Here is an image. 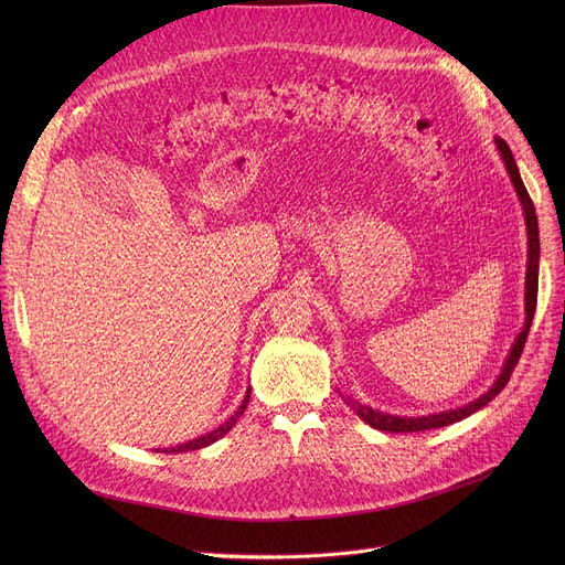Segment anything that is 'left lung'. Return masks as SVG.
I'll list each match as a JSON object with an SVG mask.
<instances>
[{
    "instance_id": "8db88e82",
    "label": "left lung",
    "mask_w": 565,
    "mask_h": 565,
    "mask_svg": "<svg viewBox=\"0 0 565 565\" xmlns=\"http://www.w3.org/2000/svg\"><path fill=\"white\" fill-rule=\"evenodd\" d=\"M499 153H501V160L503 164H507V171L511 175V183L520 196V203H522V211H524V222H526V241H529V249H526V281H524V311H526V320H524V328L522 332L518 334L513 348H511V354L507 364H503L497 382L492 384V387L479 396L477 401H471L462 407H456V409H447V412H437V414H426V417H396V414H387V412H380V409H373L360 401H352L350 396H343V401L350 405V409H354V414L358 417L369 424L371 428L375 430H384V433H419V430H430V428H441V426H449V424H456V422H462L465 417H469V414H473L477 409L486 407L503 387H507L509 380H511V373L513 369L518 366V360L520 354L524 350V343H526V334H529V328H531V320H533V313H536V300H539V260H541V241H539V217H536V207H533V201L522 183L520 178V171H518V164H515V158L511 153L509 143L503 139H494Z\"/></svg>"
}]
</instances>
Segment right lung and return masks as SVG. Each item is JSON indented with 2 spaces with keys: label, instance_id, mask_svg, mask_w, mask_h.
<instances>
[{
  "label": "right lung",
  "instance_id": "right-lung-1",
  "mask_svg": "<svg viewBox=\"0 0 565 565\" xmlns=\"http://www.w3.org/2000/svg\"><path fill=\"white\" fill-rule=\"evenodd\" d=\"M247 403H249V392H247V396L243 398V405L235 409V414L233 417L228 419V422H224L220 428H215V430H211L207 435H201V437H196V439H190V441H185V444H178V447H169V449H156V451H160V454H185V451H196V449H203V447H211L213 441H217L220 437H224L235 424H237V419L243 417V412H245V407H247Z\"/></svg>",
  "mask_w": 565,
  "mask_h": 565
}]
</instances>
